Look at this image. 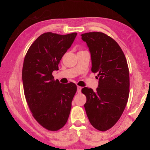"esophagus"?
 Here are the masks:
<instances>
[{
    "instance_id": "obj_1",
    "label": "esophagus",
    "mask_w": 150,
    "mask_h": 150,
    "mask_svg": "<svg viewBox=\"0 0 150 150\" xmlns=\"http://www.w3.org/2000/svg\"><path fill=\"white\" fill-rule=\"evenodd\" d=\"M81 90H82V87H81V86H77V92L78 93H81Z\"/></svg>"
}]
</instances>
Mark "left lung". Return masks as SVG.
I'll return each instance as SVG.
<instances>
[{"label": "left lung", "mask_w": 150, "mask_h": 150, "mask_svg": "<svg viewBox=\"0 0 150 150\" xmlns=\"http://www.w3.org/2000/svg\"><path fill=\"white\" fill-rule=\"evenodd\" d=\"M91 53V71L97 73L96 91L85 87L84 108L91 124L99 131H106L122 115L128 100L129 75L125 55L112 38L102 32L81 35Z\"/></svg>", "instance_id": "1"}]
</instances>
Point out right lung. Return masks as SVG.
I'll return each mask as SVG.
<instances>
[{
  "label": "right lung",
  "mask_w": 150,
  "mask_h": 150,
  "mask_svg": "<svg viewBox=\"0 0 150 150\" xmlns=\"http://www.w3.org/2000/svg\"><path fill=\"white\" fill-rule=\"evenodd\" d=\"M77 35L44 33L31 44L24 60L22 77L26 102L35 119L50 131L65 125L77 91L75 84L60 83L52 75Z\"/></svg>",
  "instance_id": "right-lung-1"
}]
</instances>
